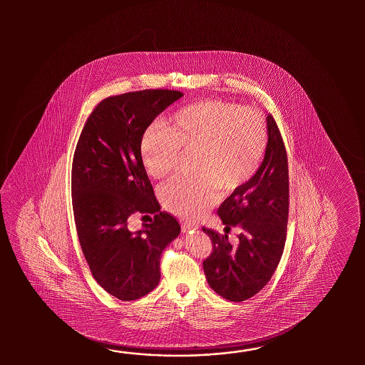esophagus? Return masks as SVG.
Here are the masks:
<instances>
[{"label": "esophagus", "mask_w": 365, "mask_h": 365, "mask_svg": "<svg viewBox=\"0 0 365 365\" xmlns=\"http://www.w3.org/2000/svg\"><path fill=\"white\" fill-rule=\"evenodd\" d=\"M195 230H198V225L197 223H194V222H190V220H186L182 223V231L186 232V231H195Z\"/></svg>", "instance_id": "obj_1"}]
</instances>
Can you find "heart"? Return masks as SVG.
I'll use <instances>...</instances> for the list:
<instances>
[{
	"mask_svg": "<svg viewBox=\"0 0 365 365\" xmlns=\"http://www.w3.org/2000/svg\"><path fill=\"white\" fill-rule=\"evenodd\" d=\"M269 142L264 115L255 108L203 101L179 109L168 125L155 124L143 134L140 160L148 175L165 179L192 155V179L164 186V207L180 217H195L217 201V189L231 193L247 185L262 163Z\"/></svg>",
	"mask_w": 365,
	"mask_h": 365,
	"instance_id": "b5f03b06",
	"label": "heart"
}]
</instances>
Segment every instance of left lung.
Returning <instances> with one entry per match:
<instances>
[{
	"label": "left lung",
	"mask_w": 365,
	"mask_h": 365,
	"mask_svg": "<svg viewBox=\"0 0 365 365\" xmlns=\"http://www.w3.org/2000/svg\"><path fill=\"white\" fill-rule=\"evenodd\" d=\"M269 142L264 162L247 185L235 190L217 209L225 235L202 227L212 242L203 270L210 287L230 302L258 294L277 270L287 235L289 182L288 159L279 128L267 115ZM235 226L240 241L226 235Z\"/></svg>",
	"instance_id": "8db88e82"
}]
</instances>
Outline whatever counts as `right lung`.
<instances>
[{
    "mask_svg": "<svg viewBox=\"0 0 365 365\" xmlns=\"http://www.w3.org/2000/svg\"><path fill=\"white\" fill-rule=\"evenodd\" d=\"M184 93L150 88L106 98L86 120L71 167L73 211L90 272L108 294L130 302L160 280V256L180 233L178 219L160 211L140 155L150 124ZM133 213L155 214L132 233Z\"/></svg>",
    "mask_w": 365,
    "mask_h": 365,
    "instance_id": "obj_1",
    "label": "right lung"
}]
</instances>
